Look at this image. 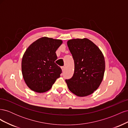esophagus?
<instances>
[{
    "label": "esophagus",
    "mask_w": 128,
    "mask_h": 128,
    "mask_svg": "<svg viewBox=\"0 0 128 128\" xmlns=\"http://www.w3.org/2000/svg\"><path fill=\"white\" fill-rule=\"evenodd\" d=\"M61 69H62V72H64V66L61 67Z\"/></svg>",
    "instance_id": "esophagus-1"
}]
</instances>
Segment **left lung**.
Returning a JSON list of instances; mask_svg holds the SVG:
<instances>
[{
  "label": "left lung",
  "instance_id": "1",
  "mask_svg": "<svg viewBox=\"0 0 128 128\" xmlns=\"http://www.w3.org/2000/svg\"><path fill=\"white\" fill-rule=\"evenodd\" d=\"M74 61V72L65 80L72 92L78 96L92 94L101 84L105 69L102 51L87 38L73 39L67 42Z\"/></svg>",
  "mask_w": 128,
  "mask_h": 128
}]
</instances>
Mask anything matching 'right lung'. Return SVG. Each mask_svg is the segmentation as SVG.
Segmentation results:
<instances>
[{"label":"right lung","mask_w":128,"mask_h":128,"mask_svg":"<svg viewBox=\"0 0 128 128\" xmlns=\"http://www.w3.org/2000/svg\"><path fill=\"white\" fill-rule=\"evenodd\" d=\"M62 43L59 40L44 37L26 49L22 60V72L26 84L38 93L48 91L62 73L55 61L56 50Z\"/></svg>","instance_id":"obj_1"}]
</instances>
